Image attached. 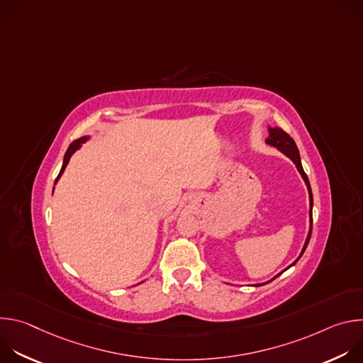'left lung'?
Masks as SVG:
<instances>
[{
    "label": "left lung",
    "instance_id": "left-lung-1",
    "mask_svg": "<svg viewBox=\"0 0 363 363\" xmlns=\"http://www.w3.org/2000/svg\"><path fill=\"white\" fill-rule=\"evenodd\" d=\"M267 132H269V136L266 138V143L270 145V146H273V147H276L277 150H280L283 155H286V157L296 165L298 174L301 175V178H303V181H304V184H306V186H307V192H308V233H307L306 241H304V244H303V248H301L298 257L296 258V260H294L287 269L283 270V272H286V270H289L290 267H293V266L298 262V258L303 255V252H304V250H306V247H307V244H308V241H310V235H312V225H313V194H312V188H310L308 178H307V175H306L304 171H303L301 160H300V153H298V149H297L294 140H293L284 130H281L280 128H272V126L269 125ZM283 272H281V273H283ZM281 273H279L277 276H274L272 280H269V281H266V283H258V284H254V286L258 287V286L267 284V283L273 281L276 277H279Z\"/></svg>",
    "mask_w": 363,
    "mask_h": 363
}]
</instances>
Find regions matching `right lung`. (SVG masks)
Masks as SVG:
<instances>
[{
	"label": "right lung",
	"mask_w": 363,
	"mask_h": 363,
	"mask_svg": "<svg viewBox=\"0 0 363 363\" xmlns=\"http://www.w3.org/2000/svg\"><path fill=\"white\" fill-rule=\"evenodd\" d=\"M89 139H90V136H83V138H80V139H77V140H74V142H72V143H70L69 149H67V150H66V153H65L63 165H62V169H60V172H59V177H57V178H56V181H55V185L57 184V181H59V179H60V177L63 175V172H65V169H66V167H67V164H69L70 158H72L73 155H74V152H77V150L83 146V143H86ZM53 191H55V188H53Z\"/></svg>",
	"instance_id": "add662e5"
}]
</instances>
